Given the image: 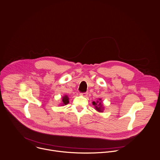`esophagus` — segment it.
I'll use <instances>...</instances> for the list:
<instances>
[{
  "instance_id": "1",
  "label": "esophagus",
  "mask_w": 160,
  "mask_h": 160,
  "mask_svg": "<svg viewBox=\"0 0 160 160\" xmlns=\"http://www.w3.org/2000/svg\"><path fill=\"white\" fill-rule=\"evenodd\" d=\"M80 95H82L83 97H86L88 95V93H87V92H85V93H80Z\"/></svg>"
}]
</instances>
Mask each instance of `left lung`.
Here are the masks:
<instances>
[{
    "mask_svg": "<svg viewBox=\"0 0 160 160\" xmlns=\"http://www.w3.org/2000/svg\"><path fill=\"white\" fill-rule=\"evenodd\" d=\"M92 104L94 105L95 109L97 112H103L104 107H103V103H102V100L100 98H98L97 101H96V102L93 101L92 102Z\"/></svg>",
    "mask_w": 160,
    "mask_h": 160,
    "instance_id": "left-lung-1",
    "label": "left lung"
}]
</instances>
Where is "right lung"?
<instances>
[{
	"label": "right lung",
	"mask_w": 160,
	"mask_h": 160,
	"mask_svg": "<svg viewBox=\"0 0 160 160\" xmlns=\"http://www.w3.org/2000/svg\"><path fill=\"white\" fill-rule=\"evenodd\" d=\"M69 103V98H68V96L67 95H65L63 97H62V102H61V105L62 106H63L65 105H67Z\"/></svg>",
	"instance_id": "right-lung-1"
}]
</instances>
